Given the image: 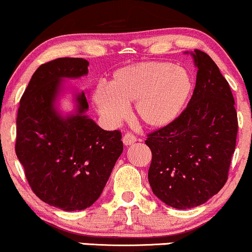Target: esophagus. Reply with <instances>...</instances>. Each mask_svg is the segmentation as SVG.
<instances>
[{"instance_id": "obj_1", "label": "esophagus", "mask_w": 252, "mask_h": 252, "mask_svg": "<svg viewBox=\"0 0 252 252\" xmlns=\"http://www.w3.org/2000/svg\"><path fill=\"white\" fill-rule=\"evenodd\" d=\"M136 141H137V138H136V136L132 135L131 132H126V134L123 136L124 146H130V144L135 143Z\"/></svg>"}]
</instances>
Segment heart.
I'll use <instances>...</instances> for the list:
<instances>
[{
  "label": "heart",
  "instance_id": "obj_1",
  "mask_svg": "<svg viewBox=\"0 0 252 252\" xmlns=\"http://www.w3.org/2000/svg\"><path fill=\"white\" fill-rule=\"evenodd\" d=\"M192 90V78L184 67L162 62L138 63L118 68L109 85H97L94 103L111 123L126 118V105L134 103L137 120L148 128L160 129L180 116Z\"/></svg>",
  "mask_w": 252,
  "mask_h": 252
}]
</instances>
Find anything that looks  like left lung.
Returning a JSON list of instances; mask_svg holds the SVG:
<instances>
[{"label":"left lung","instance_id":"1","mask_svg":"<svg viewBox=\"0 0 252 252\" xmlns=\"http://www.w3.org/2000/svg\"><path fill=\"white\" fill-rule=\"evenodd\" d=\"M195 88L173 123L150 132L148 180L153 193L174 209L204 204L227 180L238 120L227 80L205 52L194 50Z\"/></svg>","mask_w":252,"mask_h":252}]
</instances>
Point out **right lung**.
I'll return each mask as SVG.
<instances>
[{"label":"right lung","mask_w":252,"mask_h":252,"mask_svg":"<svg viewBox=\"0 0 252 252\" xmlns=\"http://www.w3.org/2000/svg\"><path fill=\"white\" fill-rule=\"evenodd\" d=\"M82 58H58L34 72L20 99L15 152L32 190L63 211L88 209L102 194L123 152L122 134L106 131L85 115L84 92L76 114L62 116L54 106L65 78L88 74Z\"/></svg>","instance_id":"add662e5"}]
</instances>
